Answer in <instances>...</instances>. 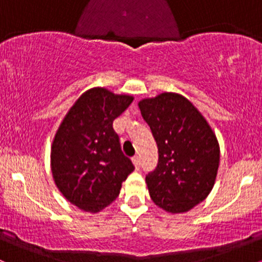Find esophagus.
<instances>
[{
    "label": "esophagus",
    "mask_w": 262,
    "mask_h": 262,
    "mask_svg": "<svg viewBox=\"0 0 262 262\" xmlns=\"http://www.w3.org/2000/svg\"><path fill=\"white\" fill-rule=\"evenodd\" d=\"M132 160H133V164H134V166H135V169H139L140 167V158L138 155H135V156H133V159H132Z\"/></svg>",
    "instance_id": "obj_1"
}]
</instances>
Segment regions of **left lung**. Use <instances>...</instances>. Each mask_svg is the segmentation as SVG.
I'll use <instances>...</instances> for the list:
<instances>
[{"label":"left lung","instance_id":"left-lung-1","mask_svg":"<svg viewBox=\"0 0 262 262\" xmlns=\"http://www.w3.org/2000/svg\"><path fill=\"white\" fill-rule=\"evenodd\" d=\"M138 106L159 150L158 166L145 177L150 197L169 213L187 212L214 186L221 154L217 137L200 111L179 93H160Z\"/></svg>","mask_w":262,"mask_h":262}]
</instances>
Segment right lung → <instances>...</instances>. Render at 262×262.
Segmentation results:
<instances>
[{
	"mask_svg": "<svg viewBox=\"0 0 262 262\" xmlns=\"http://www.w3.org/2000/svg\"><path fill=\"white\" fill-rule=\"evenodd\" d=\"M133 96L114 95L93 87L66 113L54 137L52 172L69 202L97 213L118 197L122 182L133 172L123 154L113 121L133 102Z\"/></svg>",
	"mask_w": 262,
	"mask_h": 262,
	"instance_id": "add662e5",
	"label": "right lung"
}]
</instances>
